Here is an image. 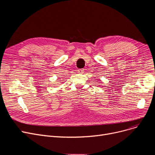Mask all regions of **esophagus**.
Listing matches in <instances>:
<instances>
[{"label": "esophagus", "instance_id": "obj_1", "mask_svg": "<svg viewBox=\"0 0 155 155\" xmlns=\"http://www.w3.org/2000/svg\"><path fill=\"white\" fill-rule=\"evenodd\" d=\"M78 72L79 73H84V69H80V70H78Z\"/></svg>", "mask_w": 155, "mask_h": 155}]
</instances>
